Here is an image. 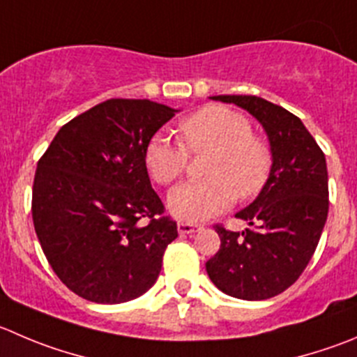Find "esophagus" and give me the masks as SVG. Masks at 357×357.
Masks as SVG:
<instances>
[{
  "label": "esophagus",
  "instance_id": "obj_1",
  "mask_svg": "<svg viewBox=\"0 0 357 357\" xmlns=\"http://www.w3.org/2000/svg\"><path fill=\"white\" fill-rule=\"evenodd\" d=\"M176 229H178L181 235H192V233L199 231L202 226H199V224H191V222H178L176 224Z\"/></svg>",
  "mask_w": 357,
  "mask_h": 357
}]
</instances>
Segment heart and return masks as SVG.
I'll use <instances>...</instances> for the list:
<instances>
[{
  "instance_id": "heart-1",
  "label": "heart",
  "mask_w": 357,
  "mask_h": 357,
  "mask_svg": "<svg viewBox=\"0 0 357 357\" xmlns=\"http://www.w3.org/2000/svg\"><path fill=\"white\" fill-rule=\"evenodd\" d=\"M181 144L154 135L144 159L158 184H169L184 173L188 152L210 151L205 162L208 178L185 182L169 191L166 205L172 215L188 222H202L224 212L238 198L256 196L271 172V151L252 135L249 119L233 108L210 105L178 124Z\"/></svg>"
}]
</instances>
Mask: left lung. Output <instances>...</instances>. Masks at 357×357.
I'll list each match as a JSON object with an SVG mask.
<instances>
[{
	"label": "left lung",
	"instance_id": "1",
	"mask_svg": "<svg viewBox=\"0 0 357 357\" xmlns=\"http://www.w3.org/2000/svg\"><path fill=\"white\" fill-rule=\"evenodd\" d=\"M235 103L263 126L270 142L271 172L257 198L236 217L242 233L215 226L220 249L206 261L217 289L259 301L284 293L312 259L328 219L326 158L303 122L286 108L257 96H212Z\"/></svg>",
	"mask_w": 357,
	"mask_h": 357
}]
</instances>
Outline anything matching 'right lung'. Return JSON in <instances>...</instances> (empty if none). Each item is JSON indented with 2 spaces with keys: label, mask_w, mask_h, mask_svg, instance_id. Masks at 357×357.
I'll use <instances>...</instances> for the list:
<instances>
[{
  "label": "right lung",
  "mask_w": 357,
  "mask_h": 357,
  "mask_svg": "<svg viewBox=\"0 0 357 357\" xmlns=\"http://www.w3.org/2000/svg\"><path fill=\"white\" fill-rule=\"evenodd\" d=\"M176 112L151 100H107L64 124L38 161L36 236L61 282L84 300L124 303L158 280L178 233L175 220L158 217L165 206L144 152Z\"/></svg>",
  "instance_id": "obj_1"
}]
</instances>
